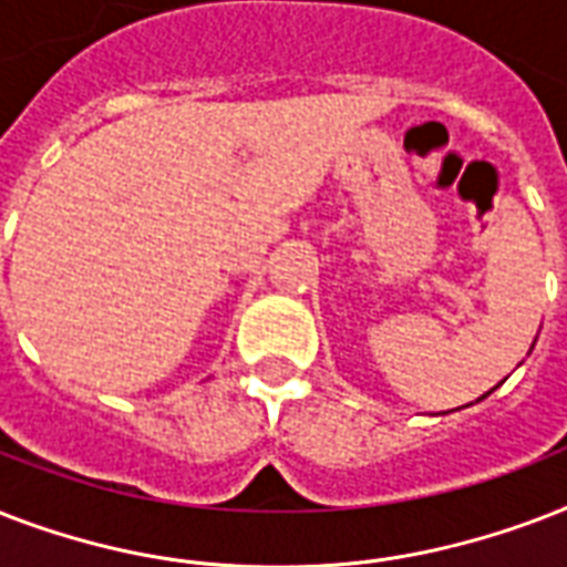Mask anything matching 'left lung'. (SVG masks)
<instances>
[{
    "label": "left lung",
    "mask_w": 567,
    "mask_h": 567,
    "mask_svg": "<svg viewBox=\"0 0 567 567\" xmlns=\"http://www.w3.org/2000/svg\"><path fill=\"white\" fill-rule=\"evenodd\" d=\"M488 394H492V391H488Z\"/></svg>",
    "instance_id": "1"
}]
</instances>
